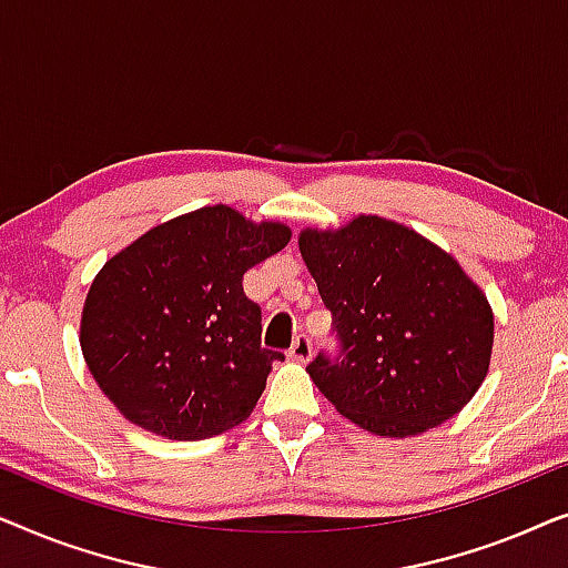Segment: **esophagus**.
I'll return each instance as SVG.
<instances>
[{
  "label": "esophagus",
  "instance_id": "34e87169",
  "mask_svg": "<svg viewBox=\"0 0 568 568\" xmlns=\"http://www.w3.org/2000/svg\"><path fill=\"white\" fill-rule=\"evenodd\" d=\"M290 356L297 362H310L313 359V341H310L307 336H297L290 348Z\"/></svg>",
  "mask_w": 568,
  "mask_h": 568
}]
</instances>
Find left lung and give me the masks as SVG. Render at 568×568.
Returning a JSON list of instances; mask_svg holds the SVG:
<instances>
[{"mask_svg": "<svg viewBox=\"0 0 568 568\" xmlns=\"http://www.w3.org/2000/svg\"><path fill=\"white\" fill-rule=\"evenodd\" d=\"M300 253L341 338V359L317 354L307 372L341 416L403 439L468 406L491 364L494 310L453 255L377 214L302 230Z\"/></svg>", "mask_w": 568, "mask_h": 568, "instance_id": "1", "label": "left lung"}]
</instances>
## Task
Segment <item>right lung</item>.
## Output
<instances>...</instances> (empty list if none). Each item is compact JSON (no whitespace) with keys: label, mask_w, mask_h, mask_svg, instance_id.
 Returning <instances> with one entry per match:
<instances>
[{"label":"right lung","mask_w":568,"mask_h":568,"mask_svg":"<svg viewBox=\"0 0 568 568\" xmlns=\"http://www.w3.org/2000/svg\"><path fill=\"white\" fill-rule=\"evenodd\" d=\"M282 222L227 204L162 222L105 261L80 321L90 375L123 418L168 439H206L245 422L271 362L243 274L290 243Z\"/></svg>","instance_id":"add662e5"}]
</instances>
